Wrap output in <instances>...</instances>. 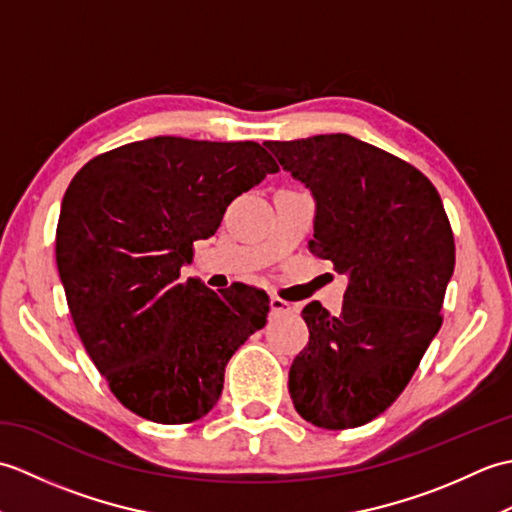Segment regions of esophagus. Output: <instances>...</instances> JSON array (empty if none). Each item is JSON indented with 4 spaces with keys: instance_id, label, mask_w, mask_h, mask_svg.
Listing matches in <instances>:
<instances>
[{
    "instance_id": "1",
    "label": "esophagus",
    "mask_w": 512,
    "mask_h": 512,
    "mask_svg": "<svg viewBox=\"0 0 512 512\" xmlns=\"http://www.w3.org/2000/svg\"><path fill=\"white\" fill-rule=\"evenodd\" d=\"M290 312H292V303L279 297H270V314H273V317H279V314H290Z\"/></svg>"
}]
</instances>
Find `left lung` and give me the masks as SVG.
<instances>
[{
  "label": "left lung",
  "mask_w": 512,
  "mask_h": 512,
  "mask_svg": "<svg viewBox=\"0 0 512 512\" xmlns=\"http://www.w3.org/2000/svg\"><path fill=\"white\" fill-rule=\"evenodd\" d=\"M317 202L310 250L350 277L341 314L308 303L310 341L288 389L303 420L352 429L380 416L442 325L455 242L440 193L409 162L347 134L268 140Z\"/></svg>",
  "instance_id": "obj_1"
}]
</instances>
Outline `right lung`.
<instances>
[{"mask_svg": "<svg viewBox=\"0 0 512 512\" xmlns=\"http://www.w3.org/2000/svg\"><path fill=\"white\" fill-rule=\"evenodd\" d=\"M277 171L253 140L156 136L105 151L72 178L57 224L59 277L85 352L136 416H206L228 358L266 325L264 290L217 295L182 266L226 206Z\"/></svg>", "mask_w": 512, "mask_h": 512, "instance_id": "right-lung-1", "label": "right lung"}]
</instances>
